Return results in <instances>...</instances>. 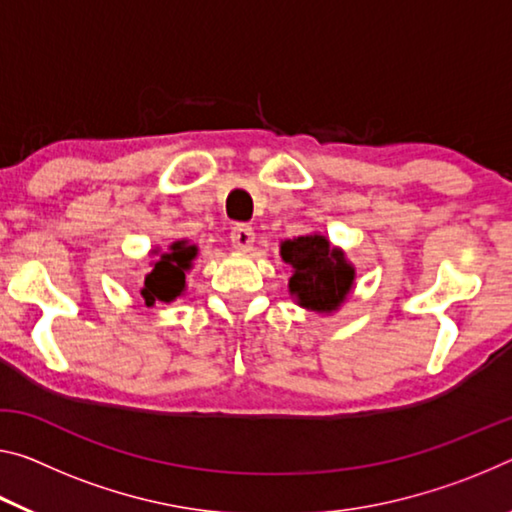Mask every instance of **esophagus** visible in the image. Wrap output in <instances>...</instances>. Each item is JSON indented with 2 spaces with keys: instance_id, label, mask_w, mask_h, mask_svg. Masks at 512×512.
Returning a JSON list of instances; mask_svg holds the SVG:
<instances>
[{
  "instance_id": "1",
  "label": "esophagus",
  "mask_w": 512,
  "mask_h": 512,
  "mask_svg": "<svg viewBox=\"0 0 512 512\" xmlns=\"http://www.w3.org/2000/svg\"><path fill=\"white\" fill-rule=\"evenodd\" d=\"M230 241H232V246L239 250V253H246V250H250V246H253V241H255V230L246 223L234 225L230 232Z\"/></svg>"
}]
</instances>
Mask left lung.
Instances as JSON below:
<instances>
[{"label": "left lung", "instance_id": "8db88e82", "mask_svg": "<svg viewBox=\"0 0 512 512\" xmlns=\"http://www.w3.org/2000/svg\"><path fill=\"white\" fill-rule=\"evenodd\" d=\"M280 255L294 269L289 294L305 310L330 314L351 294L355 269L346 262L344 250L332 248L321 234L282 241Z\"/></svg>", "mask_w": 512, "mask_h": 512}]
</instances>
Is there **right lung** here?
<instances>
[{
    "instance_id": "right-lung-1",
    "label": "right lung",
    "mask_w": 512,
    "mask_h": 512,
    "mask_svg": "<svg viewBox=\"0 0 512 512\" xmlns=\"http://www.w3.org/2000/svg\"><path fill=\"white\" fill-rule=\"evenodd\" d=\"M198 257V246L189 241L170 243L166 253H161L152 262V271L145 275L141 296L145 305L152 307L154 303H170L180 298L186 289V271L193 266V259Z\"/></svg>"
}]
</instances>
